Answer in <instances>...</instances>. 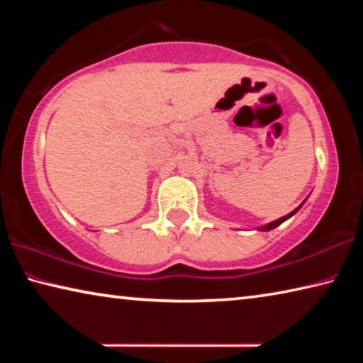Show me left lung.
I'll return each mask as SVG.
<instances>
[{"mask_svg": "<svg viewBox=\"0 0 363 363\" xmlns=\"http://www.w3.org/2000/svg\"><path fill=\"white\" fill-rule=\"evenodd\" d=\"M306 201V200H304ZM304 201L303 203H301L296 210H293L290 214H286V216H284V218H280V219H275V220H272V223H269V224H264V225H261V227H257L256 230H262V232H267V230H272V229H275V227H279L281 223H285L286 219H290L291 216H294V214H296L298 211H299V208L304 205Z\"/></svg>", "mask_w": 363, "mask_h": 363, "instance_id": "8db88e82", "label": "left lung"}]
</instances>
